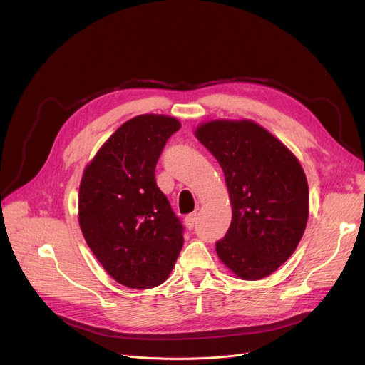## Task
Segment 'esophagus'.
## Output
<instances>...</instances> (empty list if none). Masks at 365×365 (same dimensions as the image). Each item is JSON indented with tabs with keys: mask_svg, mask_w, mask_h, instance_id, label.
<instances>
[{
	"mask_svg": "<svg viewBox=\"0 0 365 365\" xmlns=\"http://www.w3.org/2000/svg\"><path fill=\"white\" fill-rule=\"evenodd\" d=\"M197 220H198V214H197V212H193V214L186 215V218H185V226H186V229L192 230L193 227H195Z\"/></svg>",
	"mask_w": 365,
	"mask_h": 365,
	"instance_id": "obj_1",
	"label": "esophagus"
}]
</instances>
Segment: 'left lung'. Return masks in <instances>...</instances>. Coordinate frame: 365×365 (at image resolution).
Segmentation results:
<instances>
[{
	"label": "left lung",
	"instance_id": "8db88e82",
	"mask_svg": "<svg viewBox=\"0 0 365 365\" xmlns=\"http://www.w3.org/2000/svg\"><path fill=\"white\" fill-rule=\"evenodd\" d=\"M195 136L220 164L232 223L215 244L220 261L242 280L274 273L305 232L309 190L298 158L252 120H211Z\"/></svg>",
	"mask_w": 365,
	"mask_h": 365
}]
</instances>
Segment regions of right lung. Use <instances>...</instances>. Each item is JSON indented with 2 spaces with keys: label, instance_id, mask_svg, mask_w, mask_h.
Wrapping results in <instances>:
<instances>
[{
  "label": "right lung",
  "instance_id": "obj_1",
  "mask_svg": "<svg viewBox=\"0 0 365 365\" xmlns=\"http://www.w3.org/2000/svg\"><path fill=\"white\" fill-rule=\"evenodd\" d=\"M180 121L136 115L121 125L85 167L79 226L88 247L120 284L165 282L183 247V226L155 183V165Z\"/></svg>",
  "mask_w": 365,
  "mask_h": 365
}]
</instances>
